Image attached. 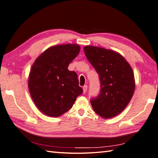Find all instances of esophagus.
<instances>
[{"mask_svg":"<svg viewBox=\"0 0 158 158\" xmlns=\"http://www.w3.org/2000/svg\"><path fill=\"white\" fill-rule=\"evenodd\" d=\"M87 88H88V85H84V87H83V90H84V93H85V92H86Z\"/></svg>","mask_w":158,"mask_h":158,"instance_id":"obj_1","label":"esophagus"}]
</instances>
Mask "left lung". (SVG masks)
I'll list each match as a JSON object with an SVG mask.
<instances>
[{"instance_id":"8db88e82","label":"left lung","mask_w":158,"mask_h":158,"mask_svg":"<svg viewBox=\"0 0 158 158\" xmlns=\"http://www.w3.org/2000/svg\"><path fill=\"white\" fill-rule=\"evenodd\" d=\"M89 62L98 73L100 92L92 97L94 111L103 118H111L124 110L135 90L133 70L121 54L105 48L87 45L84 48Z\"/></svg>"}]
</instances>
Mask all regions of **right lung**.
I'll list each match as a JSON object with an SVG mask.
<instances>
[{
	"label": "right lung",
	"mask_w": 158,
	"mask_h": 158,
	"mask_svg": "<svg viewBox=\"0 0 158 158\" xmlns=\"http://www.w3.org/2000/svg\"><path fill=\"white\" fill-rule=\"evenodd\" d=\"M79 45L52 46L34 61L30 73L28 87L34 104L43 113L56 117L73 106L83 93L77 74L68 67L78 55Z\"/></svg>",
	"instance_id": "add662e5"
}]
</instances>
